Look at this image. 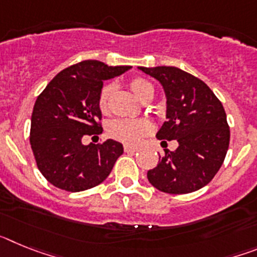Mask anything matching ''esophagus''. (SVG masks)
<instances>
[{
	"label": "esophagus",
	"mask_w": 257,
	"mask_h": 257,
	"mask_svg": "<svg viewBox=\"0 0 257 257\" xmlns=\"http://www.w3.org/2000/svg\"><path fill=\"white\" fill-rule=\"evenodd\" d=\"M139 149L135 148V147H130V145H124V152L126 153H135V152H138Z\"/></svg>",
	"instance_id": "34e87169"
}]
</instances>
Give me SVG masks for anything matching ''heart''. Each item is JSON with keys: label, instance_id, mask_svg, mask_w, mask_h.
Here are the masks:
<instances>
[{"label": "heart", "instance_id": "1", "mask_svg": "<svg viewBox=\"0 0 257 257\" xmlns=\"http://www.w3.org/2000/svg\"><path fill=\"white\" fill-rule=\"evenodd\" d=\"M130 87L135 96L140 100H144L147 97L154 96V87L149 81L144 78H135L130 82ZM114 91V85L108 83L104 86L99 96V106L103 112L108 109L109 97ZM108 135L115 140L130 145H136L142 140L144 135L151 131V124L144 119H128V118H117L109 122Z\"/></svg>", "mask_w": 257, "mask_h": 257}]
</instances>
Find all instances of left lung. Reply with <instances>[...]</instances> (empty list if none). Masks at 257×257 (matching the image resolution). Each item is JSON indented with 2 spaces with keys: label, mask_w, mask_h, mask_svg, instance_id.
<instances>
[{
  "label": "left lung",
  "mask_w": 257,
  "mask_h": 257,
  "mask_svg": "<svg viewBox=\"0 0 257 257\" xmlns=\"http://www.w3.org/2000/svg\"><path fill=\"white\" fill-rule=\"evenodd\" d=\"M139 69L156 78L166 95V122L156 136L179 144L149 170V183L171 194L196 192L212 180L228 152L230 131L224 106L203 81L179 68Z\"/></svg>",
  "instance_id": "obj_1"
}]
</instances>
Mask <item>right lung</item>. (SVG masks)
Wrapping results in <instances>:
<instances>
[{"label":"right lung","mask_w":257,"mask_h":257,"mask_svg":"<svg viewBox=\"0 0 257 257\" xmlns=\"http://www.w3.org/2000/svg\"><path fill=\"white\" fill-rule=\"evenodd\" d=\"M128 69V65L108 67L99 60L81 61L56 74L37 97L29 142L38 170L54 187L82 192L108 178L123 145L113 139L85 145L82 138L103 131L97 123L103 81Z\"/></svg>","instance_id":"right-lung-1"}]
</instances>
